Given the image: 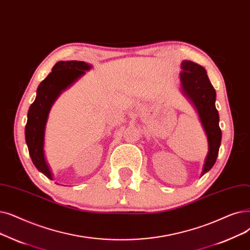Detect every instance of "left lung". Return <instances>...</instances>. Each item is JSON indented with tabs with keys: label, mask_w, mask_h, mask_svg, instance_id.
<instances>
[{
	"label": "left lung",
	"mask_w": 250,
	"mask_h": 250,
	"mask_svg": "<svg viewBox=\"0 0 250 250\" xmlns=\"http://www.w3.org/2000/svg\"><path fill=\"white\" fill-rule=\"evenodd\" d=\"M183 71L180 73L183 94L194 104L200 122L208 136V152L204 160L201 176L208 172L215 164L222 141V131L219 125L220 116L215 108V90L201 65L189 60L181 63Z\"/></svg>",
	"instance_id": "obj_1"
}]
</instances>
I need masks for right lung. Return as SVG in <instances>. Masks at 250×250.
Wrapping results in <instances>:
<instances>
[{"label":"right lung","mask_w":250,"mask_h":250,"mask_svg":"<svg viewBox=\"0 0 250 250\" xmlns=\"http://www.w3.org/2000/svg\"><path fill=\"white\" fill-rule=\"evenodd\" d=\"M91 68V65L83 61L57 62L52 68V72L39 84L36 99L28 109L25 141L29 155L38 170L50 180H53V175L45 157L44 140L51 107L63 91Z\"/></svg>","instance_id":"obj_1"}]
</instances>
